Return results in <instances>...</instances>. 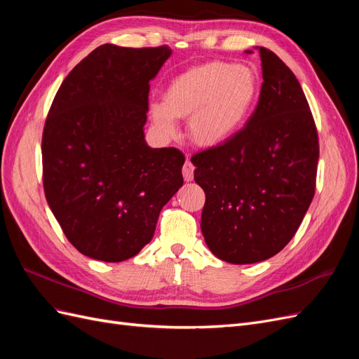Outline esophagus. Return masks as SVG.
<instances>
[{"instance_id": "1", "label": "esophagus", "mask_w": 359, "mask_h": 359, "mask_svg": "<svg viewBox=\"0 0 359 359\" xmlns=\"http://www.w3.org/2000/svg\"><path fill=\"white\" fill-rule=\"evenodd\" d=\"M182 175L186 181H193V175H194V166L190 160H186L182 166Z\"/></svg>"}]
</instances>
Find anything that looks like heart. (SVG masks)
I'll return each mask as SVG.
<instances>
[{
	"mask_svg": "<svg viewBox=\"0 0 359 359\" xmlns=\"http://www.w3.org/2000/svg\"><path fill=\"white\" fill-rule=\"evenodd\" d=\"M259 95L257 74L247 66L211 61L175 76L163 91V103L149 106L165 136L175 133V118H189V135L205 148L232 139L252 114Z\"/></svg>",
	"mask_w": 359,
	"mask_h": 359,
	"instance_id": "heart-1",
	"label": "heart"
}]
</instances>
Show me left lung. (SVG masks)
<instances>
[{
  "mask_svg": "<svg viewBox=\"0 0 359 359\" xmlns=\"http://www.w3.org/2000/svg\"><path fill=\"white\" fill-rule=\"evenodd\" d=\"M256 49L264 82L253 115L227 142L191 157L206 198L205 243L235 265L262 262L286 247L313 201L319 160L298 79L274 52Z\"/></svg>",
  "mask_w": 359,
  "mask_h": 359,
  "instance_id": "obj_1",
  "label": "left lung"
}]
</instances>
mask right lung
<instances>
[{
  "instance_id": "1",
  "label": "right lung",
  "mask_w": 359,
  "mask_h": 359,
  "mask_svg": "<svg viewBox=\"0 0 359 359\" xmlns=\"http://www.w3.org/2000/svg\"><path fill=\"white\" fill-rule=\"evenodd\" d=\"M170 55L168 46L102 45L67 74L50 106L41 139L46 201L91 259L136 256L182 187L186 157L148 147L144 133L149 82Z\"/></svg>"
}]
</instances>
